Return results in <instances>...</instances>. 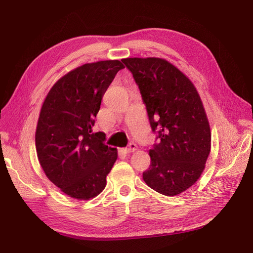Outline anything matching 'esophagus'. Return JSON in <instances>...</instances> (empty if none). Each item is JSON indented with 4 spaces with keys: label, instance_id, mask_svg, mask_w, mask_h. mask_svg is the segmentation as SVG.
I'll list each match as a JSON object with an SVG mask.
<instances>
[{
    "label": "esophagus",
    "instance_id": "obj_1",
    "mask_svg": "<svg viewBox=\"0 0 253 253\" xmlns=\"http://www.w3.org/2000/svg\"><path fill=\"white\" fill-rule=\"evenodd\" d=\"M137 150V145L135 144V143H133V142H130L129 143V145H128V148H126V149H124V151L128 154V153H133V152H135Z\"/></svg>",
    "mask_w": 253,
    "mask_h": 253
}]
</instances>
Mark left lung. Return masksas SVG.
Returning <instances> with one entry per match:
<instances>
[{"label": "left lung", "instance_id": "8db88e82", "mask_svg": "<svg viewBox=\"0 0 253 253\" xmlns=\"http://www.w3.org/2000/svg\"><path fill=\"white\" fill-rule=\"evenodd\" d=\"M122 61L138 85L153 131L160 128L143 180L158 193L177 196L201 176L210 154L211 131L201 97L191 80L164 58Z\"/></svg>", "mask_w": 253, "mask_h": 253}]
</instances>
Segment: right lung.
<instances>
[{
  "mask_svg": "<svg viewBox=\"0 0 253 253\" xmlns=\"http://www.w3.org/2000/svg\"><path fill=\"white\" fill-rule=\"evenodd\" d=\"M124 68L120 60L78 66L51 87L42 104L38 160L48 179L78 200L98 196L117 161V149L103 143L101 132L92 133V126L106 89Z\"/></svg>",
  "mask_w": 253,
  "mask_h": 253,
  "instance_id": "1",
  "label": "right lung"
}]
</instances>
